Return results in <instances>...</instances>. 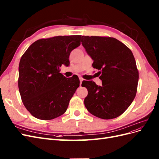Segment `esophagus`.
I'll list each match as a JSON object with an SVG mask.
<instances>
[{"mask_svg":"<svg viewBox=\"0 0 159 159\" xmlns=\"http://www.w3.org/2000/svg\"><path fill=\"white\" fill-rule=\"evenodd\" d=\"M84 81V79L81 78H80V86L81 85V84H82V81Z\"/></svg>","mask_w":159,"mask_h":159,"instance_id":"1","label":"esophagus"}]
</instances>
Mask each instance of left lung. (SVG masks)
<instances>
[{
    "mask_svg": "<svg viewBox=\"0 0 159 159\" xmlns=\"http://www.w3.org/2000/svg\"><path fill=\"white\" fill-rule=\"evenodd\" d=\"M81 44L101 70L102 85L84 81L88 94L84 104L88 111L103 119H114L125 111L135 98L139 71L132 52L111 37L81 36Z\"/></svg>",
    "mask_w": 159,
    "mask_h": 159,
    "instance_id": "8db88e82",
    "label": "left lung"
}]
</instances>
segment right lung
<instances>
[{
	"label": "right lung",
	"instance_id": "1",
	"mask_svg": "<svg viewBox=\"0 0 159 159\" xmlns=\"http://www.w3.org/2000/svg\"><path fill=\"white\" fill-rule=\"evenodd\" d=\"M80 35L59 36L32 44L18 67V89L26 109L34 117L50 120L63 115L80 86L78 76L66 78L60 73L69 66L71 52L80 45Z\"/></svg>",
	"mask_w": 159,
	"mask_h": 159
}]
</instances>
